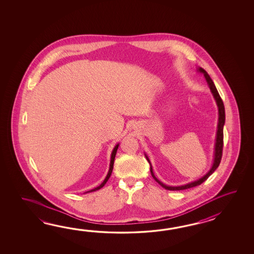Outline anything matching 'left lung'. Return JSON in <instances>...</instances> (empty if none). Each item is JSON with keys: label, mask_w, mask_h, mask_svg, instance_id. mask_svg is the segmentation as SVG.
<instances>
[{"label": "left lung", "mask_w": 254, "mask_h": 254, "mask_svg": "<svg viewBox=\"0 0 254 254\" xmlns=\"http://www.w3.org/2000/svg\"><path fill=\"white\" fill-rule=\"evenodd\" d=\"M197 70L202 73L204 77H205L206 81L209 85V88L211 90V93L213 95V98L215 100L216 104L218 106V114H219V118H218V125H217V132H216V139H215V145H214V155H213V163L211 165V168L208 173H206L205 175H203L201 178L198 179L193 182H190L189 184H184V185H181V186H169L166 184H162L161 181H159L158 179L155 177L153 171H152V166H151V162L149 160L148 156L144 154L147 159V161L150 163L151 165V176L153 179L156 181L158 184H160L162 187L164 189L169 190H181L189 189V188H192L195 186H198L200 184H202L203 182H205L207 179L211 176L213 172L215 171L217 168L219 167L220 162H221V156H222V147H223V126L225 124V109H224V105L222 103L221 96L219 94V92L216 89L215 85L213 83V81L211 79V77L207 73L204 69H202L201 67H199Z\"/></svg>", "instance_id": "obj_1"}]
</instances>
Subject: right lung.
Masks as SVG:
<instances>
[{
	"instance_id": "right-lung-1",
	"label": "right lung",
	"mask_w": 254,
	"mask_h": 254,
	"mask_svg": "<svg viewBox=\"0 0 254 254\" xmlns=\"http://www.w3.org/2000/svg\"><path fill=\"white\" fill-rule=\"evenodd\" d=\"M118 147H119V143H117L115 147L114 148V150L112 151V155H111V162H110V168H109V172L107 173V175H106V177L104 179V181H103L102 184H100L98 187L96 188H94V189L91 190H89V191H86V192H84V193H87V192H92V191H95V190H100L101 188H103V186L105 185V184L107 183V181H108L109 178H110V176H111V174L113 173V169H114V159H115V155H116V152H117V149H118Z\"/></svg>"
}]
</instances>
